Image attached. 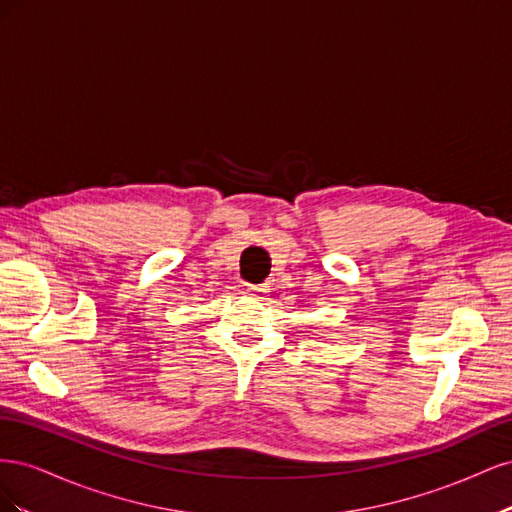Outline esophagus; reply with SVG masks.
Here are the masks:
<instances>
[{"mask_svg":"<svg viewBox=\"0 0 512 512\" xmlns=\"http://www.w3.org/2000/svg\"><path fill=\"white\" fill-rule=\"evenodd\" d=\"M267 290V286H258V284H247V292H252V294H258V292H265Z\"/></svg>","mask_w":512,"mask_h":512,"instance_id":"obj_1","label":"esophagus"}]
</instances>
